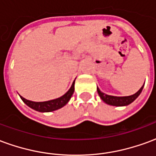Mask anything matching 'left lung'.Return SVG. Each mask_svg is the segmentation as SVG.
Here are the masks:
<instances>
[{"label": "left lung", "mask_w": 156, "mask_h": 156, "mask_svg": "<svg viewBox=\"0 0 156 156\" xmlns=\"http://www.w3.org/2000/svg\"><path fill=\"white\" fill-rule=\"evenodd\" d=\"M144 83L143 86L140 88V90L135 93L134 94L130 95V96H124V97H118V96H112V95H108L100 91V89L97 87V91L99 95V97L101 98L103 101L105 102V104H107L108 105H112V106H127V105H130L131 103L136 99L139 97V95L140 94V93L143 90Z\"/></svg>", "instance_id": "1"}]
</instances>
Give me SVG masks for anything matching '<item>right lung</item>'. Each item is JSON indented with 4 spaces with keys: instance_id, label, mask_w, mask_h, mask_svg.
<instances>
[{
    "instance_id": "right-lung-1",
    "label": "right lung",
    "mask_w": 156,
    "mask_h": 156,
    "mask_svg": "<svg viewBox=\"0 0 156 156\" xmlns=\"http://www.w3.org/2000/svg\"><path fill=\"white\" fill-rule=\"evenodd\" d=\"M74 83L75 80L73 83L71 88L68 89V91L64 94L55 99L48 100V101L44 102H34L26 99L22 96H20V98H22V100L28 107H30L32 109H34L36 111L41 112V113H46V112H52L55 110H58L59 108H62L63 106L67 105L68 101L70 100L72 95L74 92Z\"/></svg>"
}]
</instances>
